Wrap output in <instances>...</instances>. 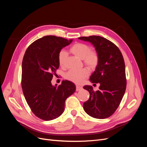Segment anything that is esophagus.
Returning <instances> with one entry per match:
<instances>
[{"mask_svg":"<svg viewBox=\"0 0 147 147\" xmlns=\"http://www.w3.org/2000/svg\"><path fill=\"white\" fill-rule=\"evenodd\" d=\"M82 89H83V88L82 86H78V85L76 86V91H80L81 90H82Z\"/></svg>","mask_w":147,"mask_h":147,"instance_id":"obj_1","label":"esophagus"}]
</instances>
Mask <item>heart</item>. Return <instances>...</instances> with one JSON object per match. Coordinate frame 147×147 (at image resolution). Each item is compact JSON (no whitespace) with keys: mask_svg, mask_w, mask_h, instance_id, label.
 I'll return each mask as SVG.
<instances>
[{"mask_svg":"<svg viewBox=\"0 0 147 147\" xmlns=\"http://www.w3.org/2000/svg\"><path fill=\"white\" fill-rule=\"evenodd\" d=\"M70 52L80 59L91 69H94L99 64V56L94 50H91V47L83 43H76L71 47ZM67 57V53L61 50L58 54V62L60 66L64 67ZM89 75L88 70L84 68L80 70H70L65 75V77L69 80L75 83H80Z\"/></svg>","mask_w":147,"mask_h":147,"instance_id":"1","label":"heart"}]
</instances>
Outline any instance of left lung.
<instances>
[{
	"instance_id": "8db88e82",
	"label": "left lung",
	"mask_w": 147,
	"mask_h": 147,
	"mask_svg": "<svg viewBox=\"0 0 147 147\" xmlns=\"http://www.w3.org/2000/svg\"><path fill=\"white\" fill-rule=\"evenodd\" d=\"M78 39L91 43L99 56V64L90 77L92 83H99V90L83 87L90 92V99L83 109L90 116L104 119L112 115L119 107L126 88L125 64L119 48L102 37L91 35Z\"/></svg>"
}]
</instances>
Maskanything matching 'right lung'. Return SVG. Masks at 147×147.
<instances>
[{
    "mask_svg": "<svg viewBox=\"0 0 147 147\" xmlns=\"http://www.w3.org/2000/svg\"><path fill=\"white\" fill-rule=\"evenodd\" d=\"M72 40L47 35L28 47L22 63L21 86L30 110L40 119L50 121L64 110L65 100L75 91V85L63 80L53 86L51 80L59 68L58 54Z\"/></svg>",
    "mask_w": 147,
    "mask_h": 147,
    "instance_id": "1",
    "label": "right lung"
}]
</instances>
